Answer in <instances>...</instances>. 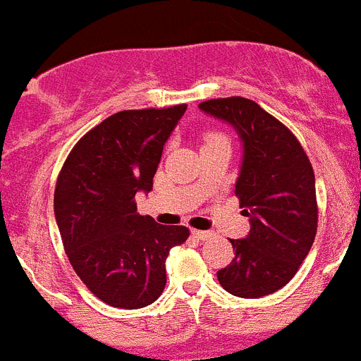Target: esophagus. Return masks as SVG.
Here are the masks:
<instances>
[{"label": "esophagus", "mask_w": 361, "mask_h": 361, "mask_svg": "<svg viewBox=\"0 0 361 361\" xmlns=\"http://www.w3.org/2000/svg\"><path fill=\"white\" fill-rule=\"evenodd\" d=\"M191 235H193L195 238H199V240H206V238L213 237L212 231H202V229H193V231H191Z\"/></svg>", "instance_id": "34e87169"}]
</instances>
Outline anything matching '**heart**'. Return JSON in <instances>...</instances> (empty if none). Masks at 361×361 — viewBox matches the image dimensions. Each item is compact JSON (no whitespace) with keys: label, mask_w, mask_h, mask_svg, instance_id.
Listing matches in <instances>:
<instances>
[{"label":"heart","mask_w":361,"mask_h":361,"mask_svg":"<svg viewBox=\"0 0 361 361\" xmlns=\"http://www.w3.org/2000/svg\"><path fill=\"white\" fill-rule=\"evenodd\" d=\"M209 137H213V135H209Z\"/></svg>","instance_id":"1"}]
</instances>
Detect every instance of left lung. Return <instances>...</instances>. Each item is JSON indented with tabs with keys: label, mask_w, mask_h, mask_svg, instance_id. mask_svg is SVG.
Listing matches in <instances>:
<instances>
[{
	"label": "left lung",
	"mask_w": 361,
	"mask_h": 361,
	"mask_svg": "<svg viewBox=\"0 0 361 361\" xmlns=\"http://www.w3.org/2000/svg\"><path fill=\"white\" fill-rule=\"evenodd\" d=\"M199 108L231 124L244 148L235 193L251 229L245 238H229L235 258L216 279L240 298L271 295L296 275L314 242L312 166L291 130L251 99H209Z\"/></svg>",
	"instance_id": "1"
}]
</instances>
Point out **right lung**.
I'll return each mask as SVG.
<instances>
[{"label":"right lung","instance_id":"right-lung-1","mask_svg":"<svg viewBox=\"0 0 361 361\" xmlns=\"http://www.w3.org/2000/svg\"><path fill=\"white\" fill-rule=\"evenodd\" d=\"M186 104L117 111L82 135L57 177L54 212L73 271L104 304L141 309L166 286V258L190 237L137 213Z\"/></svg>","mask_w":361,"mask_h":361}]
</instances>
